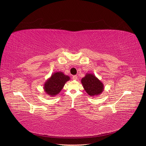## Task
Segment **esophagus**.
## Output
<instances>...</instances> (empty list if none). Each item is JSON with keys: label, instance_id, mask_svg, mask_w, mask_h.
I'll return each mask as SVG.
<instances>
[{"label": "esophagus", "instance_id": "34e87169", "mask_svg": "<svg viewBox=\"0 0 146 146\" xmlns=\"http://www.w3.org/2000/svg\"><path fill=\"white\" fill-rule=\"evenodd\" d=\"M73 80H77V79H78V76H76V75H74V76H73Z\"/></svg>", "mask_w": 146, "mask_h": 146}]
</instances>
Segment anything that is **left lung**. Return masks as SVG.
<instances>
[{"label":"left lung","mask_w":146,"mask_h":146,"mask_svg":"<svg viewBox=\"0 0 146 146\" xmlns=\"http://www.w3.org/2000/svg\"><path fill=\"white\" fill-rule=\"evenodd\" d=\"M81 82L84 89L90 96L101 94L104 89L103 84L92 74H87Z\"/></svg>","instance_id":"1"}]
</instances>
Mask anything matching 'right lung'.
Listing matches in <instances>:
<instances>
[{
    "instance_id": "obj_1",
    "label": "right lung",
    "mask_w": 146,
    "mask_h": 146,
    "mask_svg": "<svg viewBox=\"0 0 146 146\" xmlns=\"http://www.w3.org/2000/svg\"><path fill=\"white\" fill-rule=\"evenodd\" d=\"M69 80L70 78L62 72L54 73L45 83L44 88L45 92L50 96L57 95L63 89L66 82Z\"/></svg>"
}]
</instances>
